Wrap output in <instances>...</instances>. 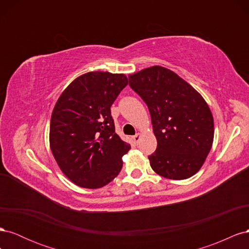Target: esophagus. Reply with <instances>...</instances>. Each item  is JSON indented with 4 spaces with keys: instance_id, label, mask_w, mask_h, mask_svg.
<instances>
[{
    "instance_id": "obj_1",
    "label": "esophagus",
    "mask_w": 249,
    "mask_h": 249,
    "mask_svg": "<svg viewBox=\"0 0 249 249\" xmlns=\"http://www.w3.org/2000/svg\"><path fill=\"white\" fill-rule=\"evenodd\" d=\"M140 137H141V134H140V133H137L136 135H135V136L132 137V139H133V141H134L135 143H138V141L140 140Z\"/></svg>"
}]
</instances>
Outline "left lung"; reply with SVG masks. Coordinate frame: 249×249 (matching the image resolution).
I'll use <instances>...</instances> for the list:
<instances>
[{
  "label": "left lung",
  "instance_id": "1",
  "mask_svg": "<svg viewBox=\"0 0 249 249\" xmlns=\"http://www.w3.org/2000/svg\"><path fill=\"white\" fill-rule=\"evenodd\" d=\"M129 84L152 117L158 142L148 157L153 170L170 179L194 176L214 139V119L206 101L176 72L158 65L130 74Z\"/></svg>",
  "mask_w": 249,
  "mask_h": 249
}]
</instances>
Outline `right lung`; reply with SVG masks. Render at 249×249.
<instances>
[{
  "instance_id": "right-lung-1",
  "label": "right lung",
  "mask_w": 249,
  "mask_h": 249,
  "mask_svg": "<svg viewBox=\"0 0 249 249\" xmlns=\"http://www.w3.org/2000/svg\"><path fill=\"white\" fill-rule=\"evenodd\" d=\"M124 73L90 71L60 95L51 117L50 146L58 166L73 184L97 189L123 167L131 145L115 133L111 106L127 85Z\"/></svg>"
}]
</instances>
